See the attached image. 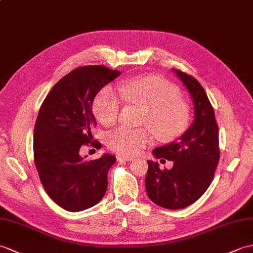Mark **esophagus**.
Segmentation results:
<instances>
[{
  "instance_id": "esophagus-1",
  "label": "esophagus",
  "mask_w": 253,
  "mask_h": 253,
  "mask_svg": "<svg viewBox=\"0 0 253 253\" xmlns=\"http://www.w3.org/2000/svg\"><path fill=\"white\" fill-rule=\"evenodd\" d=\"M133 160L134 158L130 157V156H122V155L117 156V161H120V162H131Z\"/></svg>"
}]
</instances>
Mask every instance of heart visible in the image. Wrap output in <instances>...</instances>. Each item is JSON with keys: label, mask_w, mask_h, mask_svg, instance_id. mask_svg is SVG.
<instances>
[{"label": "heart", "mask_w": 253, "mask_h": 253, "mask_svg": "<svg viewBox=\"0 0 253 253\" xmlns=\"http://www.w3.org/2000/svg\"><path fill=\"white\" fill-rule=\"evenodd\" d=\"M119 91L120 93L112 86H105L93 100V114L104 126L115 124L119 119L122 98L145 109L141 124L149 127L157 139H175L189 125V107L180 99L178 88L166 80L157 76H139L122 83ZM150 141L151 133L146 128L122 126L107 136L109 148L126 156L137 154Z\"/></svg>", "instance_id": "heart-1"}]
</instances>
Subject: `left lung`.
Instances as JSON below:
<instances>
[{"label": "left lung", "mask_w": 253, "mask_h": 253, "mask_svg": "<svg viewBox=\"0 0 253 253\" xmlns=\"http://www.w3.org/2000/svg\"><path fill=\"white\" fill-rule=\"evenodd\" d=\"M172 70L191 93L195 119L178 140L153 151L156 158L172 161L173 167L161 169L157 162L148 161L145 190L158 206L182 209L195 203L213 180L220 160L219 128L212 105L199 82L180 70Z\"/></svg>", "instance_id": "obj_1"}]
</instances>
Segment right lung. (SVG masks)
Segmentation results:
<instances>
[{"label": "right lung", "instance_id": "right-lung-1", "mask_svg": "<svg viewBox=\"0 0 253 253\" xmlns=\"http://www.w3.org/2000/svg\"><path fill=\"white\" fill-rule=\"evenodd\" d=\"M120 74L104 66L80 67L63 76L41 105L34 126V164L46 193L68 211L95 206L107 192L115 156L87 162L80 149L88 143L101 146L91 134L96 126L92 101Z\"/></svg>", "mask_w": 253, "mask_h": 253}]
</instances>
